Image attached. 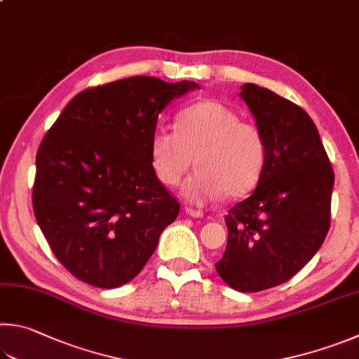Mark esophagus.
<instances>
[{
  "label": "esophagus",
  "mask_w": 359,
  "mask_h": 359,
  "mask_svg": "<svg viewBox=\"0 0 359 359\" xmlns=\"http://www.w3.org/2000/svg\"><path fill=\"white\" fill-rule=\"evenodd\" d=\"M187 215H190V217H193V218H202L204 217V213H202V210H198V208H190V207H187Z\"/></svg>",
  "instance_id": "34e87169"
}]
</instances>
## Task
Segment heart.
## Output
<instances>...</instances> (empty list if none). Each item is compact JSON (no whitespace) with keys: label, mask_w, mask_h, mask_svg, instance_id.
Returning <instances> with one entry per match:
<instances>
[{"label":"heart","mask_w":359,"mask_h":359,"mask_svg":"<svg viewBox=\"0 0 359 359\" xmlns=\"http://www.w3.org/2000/svg\"><path fill=\"white\" fill-rule=\"evenodd\" d=\"M199 171L187 180L184 196L207 204L226 194L236 199L250 193L262 175L266 144L252 122L224 103L201 100L177 114V130L158 127L151 138V161L165 185H179L194 165Z\"/></svg>","instance_id":"1"}]
</instances>
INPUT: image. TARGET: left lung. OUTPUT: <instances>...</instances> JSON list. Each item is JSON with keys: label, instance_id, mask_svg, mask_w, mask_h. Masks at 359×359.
I'll return each instance as SVG.
<instances>
[{"label": "left lung", "instance_id": "left-lung-1", "mask_svg": "<svg viewBox=\"0 0 359 359\" xmlns=\"http://www.w3.org/2000/svg\"><path fill=\"white\" fill-rule=\"evenodd\" d=\"M240 97L264 133L266 158L256 190L226 215L227 245L215 269L232 289L260 292L289 281L322 246L334 172L303 108L252 83Z\"/></svg>", "mask_w": 359, "mask_h": 359}]
</instances>
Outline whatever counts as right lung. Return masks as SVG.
<instances>
[{
	"label": "right lung",
	"mask_w": 359,
	"mask_h": 359,
	"mask_svg": "<svg viewBox=\"0 0 359 359\" xmlns=\"http://www.w3.org/2000/svg\"><path fill=\"white\" fill-rule=\"evenodd\" d=\"M199 89L130 76L81 90L39 146L32 208L57 260L100 289L147 264L179 202L155 175L151 138L172 99Z\"/></svg>",
	"instance_id": "add662e5"
}]
</instances>
